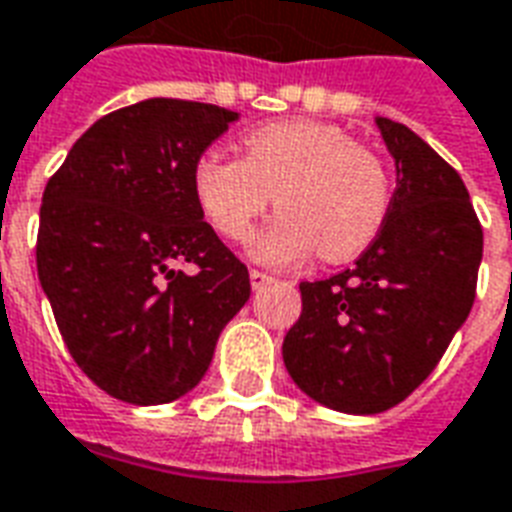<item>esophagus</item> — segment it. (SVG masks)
<instances>
[{
  "label": "esophagus",
  "instance_id": "obj_1",
  "mask_svg": "<svg viewBox=\"0 0 512 512\" xmlns=\"http://www.w3.org/2000/svg\"><path fill=\"white\" fill-rule=\"evenodd\" d=\"M268 279H271V277H268L266 271H257V268H252V271H249V282H252V288H255V290L263 288Z\"/></svg>",
  "mask_w": 512,
  "mask_h": 512
}]
</instances>
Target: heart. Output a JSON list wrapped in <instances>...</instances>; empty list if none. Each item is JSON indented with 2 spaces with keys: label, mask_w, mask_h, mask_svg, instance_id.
I'll return each mask as SVG.
<instances>
[{
  "label": "heart",
  "mask_w": 512,
  "mask_h": 512,
  "mask_svg": "<svg viewBox=\"0 0 512 512\" xmlns=\"http://www.w3.org/2000/svg\"><path fill=\"white\" fill-rule=\"evenodd\" d=\"M244 158L205 150L191 189L205 219L227 241H244L274 202L282 211L255 235L263 263H296L315 249L348 260L376 241L392 205L381 158L348 131L318 120H277L241 139Z\"/></svg>",
  "instance_id": "obj_1"
}]
</instances>
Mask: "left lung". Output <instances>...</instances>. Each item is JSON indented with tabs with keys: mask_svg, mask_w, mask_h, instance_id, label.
I'll list each match as a JSON object with an SVG mask.
<instances>
[{
	"mask_svg": "<svg viewBox=\"0 0 512 512\" xmlns=\"http://www.w3.org/2000/svg\"><path fill=\"white\" fill-rule=\"evenodd\" d=\"M397 189L354 268L301 282L285 334L290 378L321 406L378 414L406 400L469 318L483 227L461 175L411 128L376 117Z\"/></svg>",
	"mask_w": 512,
	"mask_h": 512,
	"instance_id": "left-lung-1",
	"label": "left lung"
}]
</instances>
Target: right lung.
Masks as SVG:
<instances>
[{
  "label": "right lung",
  "instance_id": "obj_1",
  "mask_svg": "<svg viewBox=\"0 0 512 512\" xmlns=\"http://www.w3.org/2000/svg\"><path fill=\"white\" fill-rule=\"evenodd\" d=\"M233 120L222 106L147 98L87 128L46 183L40 285L73 362L123 403L158 406L200 384L252 293L191 189L197 158Z\"/></svg>",
  "mask_w": 512,
  "mask_h": 512
}]
</instances>
